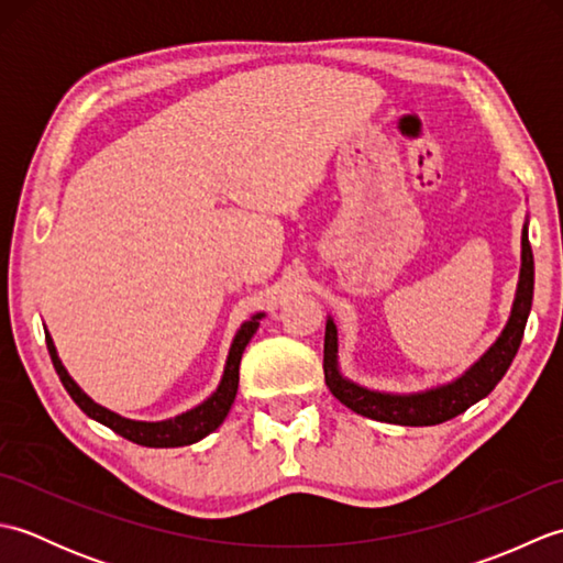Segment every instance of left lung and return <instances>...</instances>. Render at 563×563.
Returning <instances> with one entry per match:
<instances>
[{"instance_id":"left-lung-1","label":"left lung","mask_w":563,"mask_h":563,"mask_svg":"<svg viewBox=\"0 0 563 563\" xmlns=\"http://www.w3.org/2000/svg\"><path fill=\"white\" fill-rule=\"evenodd\" d=\"M532 292H534V258L532 246L528 236V224L522 230V268H520V283L516 292V302H512V312L508 324L500 333L498 341L484 353L479 363H474L466 373L442 385L438 389H428L421 394H382L365 387H357L353 382L341 377L336 351V324L333 319H327V333H324V379L333 397L341 404L349 406L351 411L373 418V421L394 423V426H435L450 418L464 413L472 404L482 401L486 394L498 385L500 377L508 373V367L516 357L525 324H528L530 309H532Z\"/></svg>"}]
</instances>
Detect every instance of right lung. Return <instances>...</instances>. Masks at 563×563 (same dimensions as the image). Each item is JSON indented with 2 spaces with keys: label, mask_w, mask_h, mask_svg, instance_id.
Here are the masks:
<instances>
[{
  "label": "right lung",
  "mask_w": 563,
  "mask_h": 563,
  "mask_svg": "<svg viewBox=\"0 0 563 563\" xmlns=\"http://www.w3.org/2000/svg\"><path fill=\"white\" fill-rule=\"evenodd\" d=\"M261 317L263 314L251 317L249 321H244L242 329L236 331L218 391H214L208 401L196 406V409H190L176 418H169V421H159V423L130 421V418L118 416L109 409H103V406H99L97 401H91L87 394L77 387V382L67 375V369L63 367V363H59V357H57L53 339L47 336V333H45V343H47V353H51V361L55 365V373L59 375V382H63V387L67 389L71 401H75L89 418L103 423L106 428H111L113 433L123 435L125 440L137 442V445L181 448V445H194V442L210 435L212 430L224 421V416L230 413L234 397H236V387H239V363H242V353L246 349V343L251 341V336H254L258 329Z\"/></svg>",
  "instance_id": "right-lung-1"
}]
</instances>
